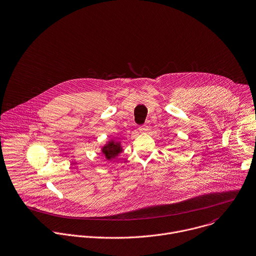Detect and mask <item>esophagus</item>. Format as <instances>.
Here are the masks:
<instances>
[{"instance_id": "1", "label": "esophagus", "mask_w": 256, "mask_h": 256, "mask_svg": "<svg viewBox=\"0 0 256 256\" xmlns=\"http://www.w3.org/2000/svg\"><path fill=\"white\" fill-rule=\"evenodd\" d=\"M148 128L146 124H142V126H140V128H138V130H140V132H148Z\"/></svg>"}]
</instances>
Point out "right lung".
Here are the masks:
<instances>
[{"label": "right lung", "mask_w": 256, "mask_h": 256, "mask_svg": "<svg viewBox=\"0 0 256 256\" xmlns=\"http://www.w3.org/2000/svg\"><path fill=\"white\" fill-rule=\"evenodd\" d=\"M120 152H122V146H120V142H116L114 140L108 142V144L106 146H104V148H102V154L108 160L114 158Z\"/></svg>", "instance_id": "obj_1"}]
</instances>
